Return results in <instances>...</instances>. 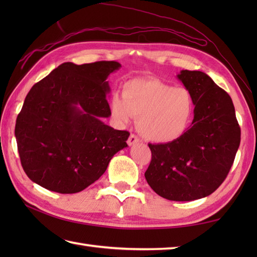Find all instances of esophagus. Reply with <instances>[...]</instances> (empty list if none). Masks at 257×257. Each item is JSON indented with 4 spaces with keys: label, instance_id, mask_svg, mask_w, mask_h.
Instances as JSON below:
<instances>
[{
    "label": "esophagus",
    "instance_id": "obj_1",
    "mask_svg": "<svg viewBox=\"0 0 257 257\" xmlns=\"http://www.w3.org/2000/svg\"><path fill=\"white\" fill-rule=\"evenodd\" d=\"M139 143V139L136 135H130L129 136V139H128V145L129 146H134L136 144Z\"/></svg>",
    "mask_w": 257,
    "mask_h": 257
}]
</instances>
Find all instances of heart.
Wrapping results in <instances>:
<instances>
[{"instance_id":"1","label":"heart","mask_w":257,"mask_h":257,"mask_svg":"<svg viewBox=\"0 0 257 257\" xmlns=\"http://www.w3.org/2000/svg\"><path fill=\"white\" fill-rule=\"evenodd\" d=\"M110 112L124 125L138 118L143 137L155 144H169L182 137L194 113V100L185 87H172L156 78H136L123 85L122 96L110 98Z\"/></svg>"}]
</instances>
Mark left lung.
<instances>
[{
	"mask_svg": "<svg viewBox=\"0 0 257 257\" xmlns=\"http://www.w3.org/2000/svg\"><path fill=\"white\" fill-rule=\"evenodd\" d=\"M194 100V117L182 137L151 145L145 177L162 198L193 201L205 198L224 181L241 141L233 101L209 75L181 70L177 75Z\"/></svg>",
	"mask_w": 257,
	"mask_h": 257,
	"instance_id": "left-lung-1",
	"label": "left lung"
}]
</instances>
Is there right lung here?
<instances>
[{"label":"right lung","mask_w":257,"mask_h":257,"mask_svg":"<svg viewBox=\"0 0 257 257\" xmlns=\"http://www.w3.org/2000/svg\"><path fill=\"white\" fill-rule=\"evenodd\" d=\"M121 65L64 63L32 87L15 124L25 173L57 193H77L99 179L127 148L128 132L102 121L110 117L108 76Z\"/></svg>","instance_id":"right-lung-1"}]
</instances>
